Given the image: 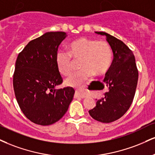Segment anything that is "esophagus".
I'll return each mask as SVG.
<instances>
[{"mask_svg":"<svg viewBox=\"0 0 155 155\" xmlns=\"http://www.w3.org/2000/svg\"><path fill=\"white\" fill-rule=\"evenodd\" d=\"M75 97H79L81 98H85L87 95H86L85 93H84L82 92H81V91L79 90H76V92H75Z\"/></svg>","mask_w":155,"mask_h":155,"instance_id":"esophagus-1","label":"esophagus"}]
</instances>
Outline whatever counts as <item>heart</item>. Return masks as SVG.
Masks as SVG:
<instances>
[{
    "label": "heart",
    "mask_w": 155,
    "mask_h": 155,
    "mask_svg": "<svg viewBox=\"0 0 155 155\" xmlns=\"http://www.w3.org/2000/svg\"><path fill=\"white\" fill-rule=\"evenodd\" d=\"M110 46L103 40L96 41L87 37H80L70 42L68 53L58 51L55 63L58 71L68 76L73 71V61L80 60L79 71L66 79V84L71 87H79L94 75L102 76L110 69L112 63Z\"/></svg>",
    "instance_id": "b5f03b06"
}]
</instances>
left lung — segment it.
I'll list each match as a JSON object with an SVG mask.
<instances>
[{
  "label": "left lung",
  "instance_id": "obj_1",
  "mask_svg": "<svg viewBox=\"0 0 155 155\" xmlns=\"http://www.w3.org/2000/svg\"><path fill=\"white\" fill-rule=\"evenodd\" d=\"M95 33L105 35L114 57L104 79L109 91L105 97L97 101L96 107L89 113L94 120L108 124L121 118L129 109L135 95L139 72L133 52L126 44L106 32Z\"/></svg>",
  "mask_w": 155,
  "mask_h": 155
}]
</instances>
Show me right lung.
I'll return each instance as SVG.
<instances>
[{"instance_id": "add662e5", "label": "right lung", "mask_w": 155, "mask_h": 155, "mask_svg": "<svg viewBox=\"0 0 155 155\" xmlns=\"http://www.w3.org/2000/svg\"><path fill=\"white\" fill-rule=\"evenodd\" d=\"M63 31H50L30 41L18 54L13 77L15 96L20 109L35 124L49 126L68 110L75 90L56 89L63 83L55 56L66 38Z\"/></svg>"}]
</instances>
